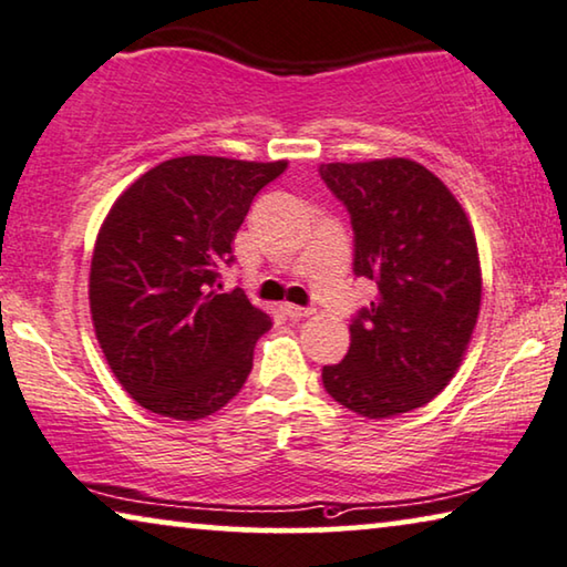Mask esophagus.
<instances>
[{
  "mask_svg": "<svg viewBox=\"0 0 567 567\" xmlns=\"http://www.w3.org/2000/svg\"><path fill=\"white\" fill-rule=\"evenodd\" d=\"M285 312H287V316H290V318L300 320V318H310L316 310H312V308H302V306H285Z\"/></svg>",
  "mask_w": 567,
  "mask_h": 567,
  "instance_id": "34e87169",
  "label": "esophagus"
}]
</instances>
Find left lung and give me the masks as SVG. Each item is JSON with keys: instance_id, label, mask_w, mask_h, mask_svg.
Here are the masks:
<instances>
[{"instance_id": "1", "label": "left lung", "mask_w": 567, "mask_h": 567, "mask_svg": "<svg viewBox=\"0 0 567 567\" xmlns=\"http://www.w3.org/2000/svg\"><path fill=\"white\" fill-rule=\"evenodd\" d=\"M353 229V275L377 287L351 318L341 364L323 386L361 417L382 420L445 390L481 306L478 249L466 210L441 177L404 157L318 167Z\"/></svg>"}]
</instances>
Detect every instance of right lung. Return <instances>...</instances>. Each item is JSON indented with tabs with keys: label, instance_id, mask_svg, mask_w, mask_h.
I'll use <instances>...</instances> for the list:
<instances>
[{
	"label": "right lung",
	"instance_id": "obj_1",
	"mask_svg": "<svg viewBox=\"0 0 567 567\" xmlns=\"http://www.w3.org/2000/svg\"><path fill=\"white\" fill-rule=\"evenodd\" d=\"M287 163L185 155L126 188L91 259V318L120 384L173 420L221 410L251 371L272 320L239 287L218 292L231 241L257 193Z\"/></svg>",
	"mask_w": 567,
	"mask_h": 567
}]
</instances>
